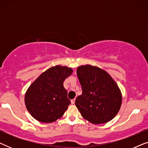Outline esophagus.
<instances>
[{"label":"esophagus","instance_id":"esophagus-1","mask_svg":"<svg viewBox=\"0 0 148 148\" xmlns=\"http://www.w3.org/2000/svg\"><path fill=\"white\" fill-rule=\"evenodd\" d=\"M75 98L73 99V100H71V102L72 104H75Z\"/></svg>","mask_w":148,"mask_h":148}]
</instances>
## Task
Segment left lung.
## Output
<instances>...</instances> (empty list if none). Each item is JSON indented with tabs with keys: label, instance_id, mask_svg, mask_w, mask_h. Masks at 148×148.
I'll return each mask as SVG.
<instances>
[{
	"label": "left lung",
	"instance_id": "obj_1",
	"mask_svg": "<svg viewBox=\"0 0 148 148\" xmlns=\"http://www.w3.org/2000/svg\"><path fill=\"white\" fill-rule=\"evenodd\" d=\"M82 94L75 106L86 120L95 125L110 121L122 104V94L118 85L106 71L90 64L77 69Z\"/></svg>",
	"mask_w": 148,
	"mask_h": 148
}]
</instances>
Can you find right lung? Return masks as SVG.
Wrapping results in <instances>:
<instances>
[{
  "mask_svg": "<svg viewBox=\"0 0 148 148\" xmlns=\"http://www.w3.org/2000/svg\"><path fill=\"white\" fill-rule=\"evenodd\" d=\"M72 73V69L66 66H52L30 85L25 95V104L34 119L49 123L63 116L71 104L63 82Z\"/></svg>",
  "mask_w": 148,
  "mask_h": 148,
  "instance_id": "obj_1",
  "label": "right lung"
}]
</instances>
